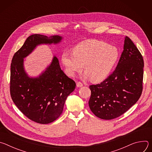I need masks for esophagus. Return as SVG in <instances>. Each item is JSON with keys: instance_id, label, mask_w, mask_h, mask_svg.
Instances as JSON below:
<instances>
[{"instance_id": "esophagus-1", "label": "esophagus", "mask_w": 152, "mask_h": 152, "mask_svg": "<svg viewBox=\"0 0 152 152\" xmlns=\"http://www.w3.org/2000/svg\"><path fill=\"white\" fill-rule=\"evenodd\" d=\"M76 85L77 87H82V86H83V83L81 82H77Z\"/></svg>"}]
</instances>
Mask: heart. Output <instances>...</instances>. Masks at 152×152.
<instances>
[{
  "mask_svg": "<svg viewBox=\"0 0 152 152\" xmlns=\"http://www.w3.org/2000/svg\"><path fill=\"white\" fill-rule=\"evenodd\" d=\"M119 50L114 46L96 39L79 43L73 53H64L61 59L70 75L80 72L84 66L85 77L100 82L110 74L119 58Z\"/></svg>",
  "mask_w": 152,
  "mask_h": 152,
  "instance_id": "1",
  "label": "heart"
}]
</instances>
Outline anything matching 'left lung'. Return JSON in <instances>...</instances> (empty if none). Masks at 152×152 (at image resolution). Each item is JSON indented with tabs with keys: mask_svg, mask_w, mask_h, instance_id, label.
<instances>
[{
	"mask_svg": "<svg viewBox=\"0 0 152 152\" xmlns=\"http://www.w3.org/2000/svg\"><path fill=\"white\" fill-rule=\"evenodd\" d=\"M123 49L115 71L100 83L90 86V108L101 119L121 115L137 103L142 91V56L127 36Z\"/></svg>",
	"mask_w": 152,
	"mask_h": 152,
	"instance_id": "8db88e82",
	"label": "left lung"
}]
</instances>
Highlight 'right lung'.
Segmentation results:
<instances>
[{
	"label": "right lung",
	"instance_id": "obj_1",
	"mask_svg": "<svg viewBox=\"0 0 152 152\" xmlns=\"http://www.w3.org/2000/svg\"><path fill=\"white\" fill-rule=\"evenodd\" d=\"M59 35L49 37L40 34L29 36L17 52L11 64L10 94L18 110L26 117L39 124H48L62 114L68 96L76 87L75 82L61 69L54 56L50 66L37 77H29L24 70L23 61L37 46L57 44Z\"/></svg>",
	"mask_w": 152,
	"mask_h": 152
}]
</instances>
